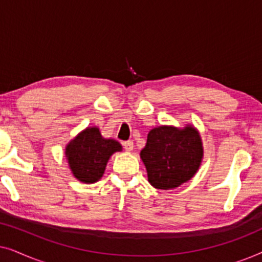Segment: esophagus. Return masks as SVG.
Masks as SVG:
<instances>
[{
  "label": "esophagus",
  "instance_id": "1",
  "mask_svg": "<svg viewBox=\"0 0 262 262\" xmlns=\"http://www.w3.org/2000/svg\"><path fill=\"white\" fill-rule=\"evenodd\" d=\"M123 146H124V149L126 150V151H132V149H134V142H132V141L123 142Z\"/></svg>",
  "mask_w": 262,
  "mask_h": 262
}]
</instances>
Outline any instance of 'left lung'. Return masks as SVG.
Listing matches in <instances>:
<instances>
[{
	"label": "left lung",
	"mask_w": 262,
	"mask_h": 262,
	"mask_svg": "<svg viewBox=\"0 0 262 262\" xmlns=\"http://www.w3.org/2000/svg\"><path fill=\"white\" fill-rule=\"evenodd\" d=\"M141 159L148 180L159 189L179 187L191 180L203 159L202 139L192 126H160L149 132Z\"/></svg>",
	"instance_id": "obj_1"
}]
</instances>
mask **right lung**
<instances>
[{"label": "right lung", "mask_w": 262, "mask_h": 262, "mask_svg": "<svg viewBox=\"0 0 262 262\" xmlns=\"http://www.w3.org/2000/svg\"><path fill=\"white\" fill-rule=\"evenodd\" d=\"M120 150L119 143L102 138L98 127H88L67 145L66 155L74 177L93 184L102 177L111 155Z\"/></svg>", "instance_id": "1"}]
</instances>
